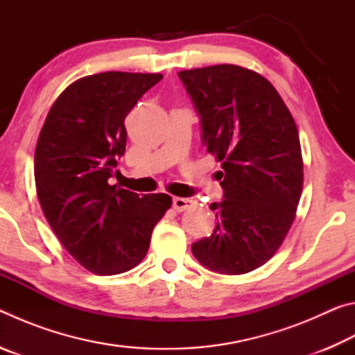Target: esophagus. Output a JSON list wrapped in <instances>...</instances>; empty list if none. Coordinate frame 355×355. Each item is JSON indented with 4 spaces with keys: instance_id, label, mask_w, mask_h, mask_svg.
Instances as JSON below:
<instances>
[{
    "instance_id": "esophagus-1",
    "label": "esophagus",
    "mask_w": 355,
    "mask_h": 355,
    "mask_svg": "<svg viewBox=\"0 0 355 355\" xmlns=\"http://www.w3.org/2000/svg\"><path fill=\"white\" fill-rule=\"evenodd\" d=\"M172 207L175 211H184V209L196 207V202L191 199H184V197H173Z\"/></svg>"
}]
</instances>
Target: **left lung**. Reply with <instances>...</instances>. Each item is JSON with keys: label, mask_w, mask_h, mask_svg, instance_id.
<instances>
[{"label": "left lung", "mask_w": 355, "mask_h": 355, "mask_svg": "<svg viewBox=\"0 0 355 355\" xmlns=\"http://www.w3.org/2000/svg\"><path fill=\"white\" fill-rule=\"evenodd\" d=\"M200 117L202 142L222 163L224 189L213 235L192 244L209 271H254L280 248L296 216L304 183L299 133L266 78L220 64L178 73Z\"/></svg>", "instance_id": "1"}]
</instances>
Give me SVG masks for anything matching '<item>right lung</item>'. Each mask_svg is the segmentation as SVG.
<instances>
[{"label": "right lung", "mask_w": 355, "mask_h": 355, "mask_svg": "<svg viewBox=\"0 0 355 355\" xmlns=\"http://www.w3.org/2000/svg\"><path fill=\"white\" fill-rule=\"evenodd\" d=\"M161 73L105 71L65 89L45 119L34 155L37 197L48 224L91 272L130 271L147 255L167 194L137 196L110 184L125 153V117Z\"/></svg>", "instance_id": "add662e5"}]
</instances>
